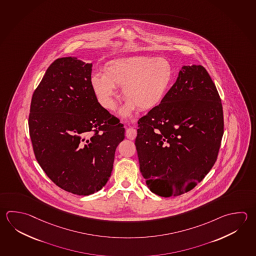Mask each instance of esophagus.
<instances>
[{
    "label": "esophagus",
    "instance_id": "obj_1",
    "mask_svg": "<svg viewBox=\"0 0 256 256\" xmlns=\"http://www.w3.org/2000/svg\"><path fill=\"white\" fill-rule=\"evenodd\" d=\"M126 136L128 138V140H135L136 136V130L135 128H130L126 130Z\"/></svg>",
    "mask_w": 256,
    "mask_h": 256
}]
</instances>
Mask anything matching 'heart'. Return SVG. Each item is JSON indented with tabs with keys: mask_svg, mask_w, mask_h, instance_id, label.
I'll use <instances>...</instances> for the list:
<instances>
[{
	"mask_svg": "<svg viewBox=\"0 0 256 256\" xmlns=\"http://www.w3.org/2000/svg\"><path fill=\"white\" fill-rule=\"evenodd\" d=\"M174 77V67L168 58L138 56L108 63L103 75L92 76V87L100 103L110 110L116 108V87L123 88L126 102L121 113L128 116L136 108L150 110L163 102Z\"/></svg>",
	"mask_w": 256,
	"mask_h": 256,
	"instance_id": "b5f03b06",
	"label": "heart"
}]
</instances>
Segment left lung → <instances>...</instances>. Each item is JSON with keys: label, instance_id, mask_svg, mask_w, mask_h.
<instances>
[{"label": "left lung", "instance_id": "1", "mask_svg": "<svg viewBox=\"0 0 256 256\" xmlns=\"http://www.w3.org/2000/svg\"><path fill=\"white\" fill-rule=\"evenodd\" d=\"M138 123L140 172L158 196L192 190L216 161L224 135L222 102L201 65L184 66L163 102Z\"/></svg>", "mask_w": 256, "mask_h": 256}]
</instances>
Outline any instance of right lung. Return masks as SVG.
Here are the masks:
<instances>
[{
    "mask_svg": "<svg viewBox=\"0 0 256 256\" xmlns=\"http://www.w3.org/2000/svg\"><path fill=\"white\" fill-rule=\"evenodd\" d=\"M92 63L55 60L34 90L29 115L35 158L55 184L78 196L94 194L110 176L123 124L98 102Z\"/></svg>",
    "mask_w": 256,
    "mask_h": 256,
    "instance_id": "1",
    "label": "right lung"
}]
</instances>
